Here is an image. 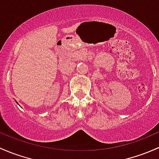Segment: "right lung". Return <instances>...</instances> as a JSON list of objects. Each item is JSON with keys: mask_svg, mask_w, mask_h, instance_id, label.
<instances>
[{"mask_svg": "<svg viewBox=\"0 0 159 159\" xmlns=\"http://www.w3.org/2000/svg\"><path fill=\"white\" fill-rule=\"evenodd\" d=\"M16 103H17V104H18V103H17V102H16Z\"/></svg>", "mask_w": 159, "mask_h": 159, "instance_id": "right-lung-1", "label": "right lung"}]
</instances>
